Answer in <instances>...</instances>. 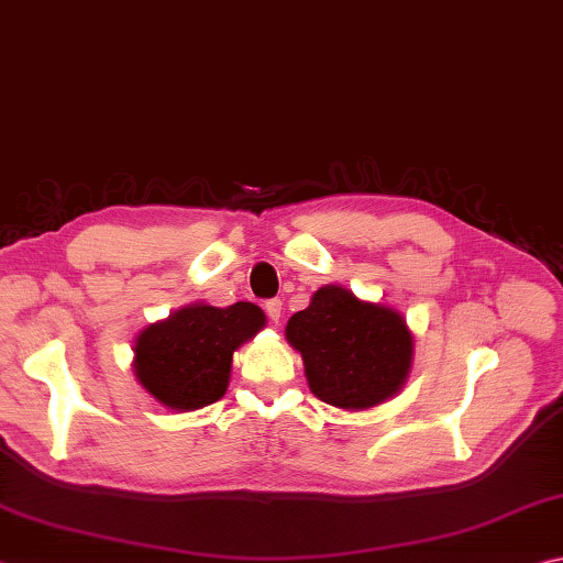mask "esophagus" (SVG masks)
Returning <instances> with one entry per match:
<instances>
[{
	"label": "esophagus",
	"instance_id": "esophagus-1",
	"mask_svg": "<svg viewBox=\"0 0 563 563\" xmlns=\"http://www.w3.org/2000/svg\"><path fill=\"white\" fill-rule=\"evenodd\" d=\"M264 311H266V317L272 319V323H279V319H282V299L264 301Z\"/></svg>",
	"mask_w": 563,
	"mask_h": 563
}]
</instances>
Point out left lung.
I'll return each mask as SVG.
<instances>
[{
  "label": "left lung",
  "instance_id": "obj_1",
  "mask_svg": "<svg viewBox=\"0 0 563 563\" xmlns=\"http://www.w3.org/2000/svg\"><path fill=\"white\" fill-rule=\"evenodd\" d=\"M287 341L301 353L313 396L343 410L396 396L412 361L406 319L341 287L313 294L309 309L289 319Z\"/></svg>",
  "mask_w": 563,
  "mask_h": 563
}]
</instances>
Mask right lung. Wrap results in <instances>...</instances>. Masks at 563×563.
Listing matches in <instances>:
<instances>
[{"label":"right lung","mask_w":563,"mask_h":563,"mask_svg":"<svg viewBox=\"0 0 563 563\" xmlns=\"http://www.w3.org/2000/svg\"><path fill=\"white\" fill-rule=\"evenodd\" d=\"M262 327L264 313L250 301L227 309L192 303L137 336L135 376L167 408H205L230 386L234 349Z\"/></svg>","instance_id":"obj_1"}]
</instances>
